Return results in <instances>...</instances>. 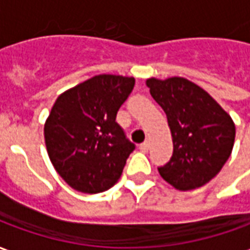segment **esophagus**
I'll return each instance as SVG.
<instances>
[{"label":"esophagus","mask_w":250,"mask_h":250,"mask_svg":"<svg viewBox=\"0 0 250 250\" xmlns=\"http://www.w3.org/2000/svg\"><path fill=\"white\" fill-rule=\"evenodd\" d=\"M139 148H141L143 152H147V151H148V148H150V142H148V141L143 142L141 146H139Z\"/></svg>","instance_id":"1"}]
</instances>
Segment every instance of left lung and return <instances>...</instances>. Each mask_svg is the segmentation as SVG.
Wrapping results in <instances>:
<instances>
[{
    "label": "left lung",
    "mask_w": 250,
    "mask_h": 250,
    "mask_svg": "<svg viewBox=\"0 0 250 250\" xmlns=\"http://www.w3.org/2000/svg\"><path fill=\"white\" fill-rule=\"evenodd\" d=\"M165 111L173 136V157L158 171L177 190L201 188L220 173L236 138L230 115L205 89L185 77L147 79Z\"/></svg>",
    "instance_id": "1"
}]
</instances>
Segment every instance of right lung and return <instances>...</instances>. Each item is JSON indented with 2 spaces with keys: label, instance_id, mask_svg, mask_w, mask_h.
<instances>
[{
  "label": "right lung",
  "instance_id": "1",
  "mask_svg": "<svg viewBox=\"0 0 250 250\" xmlns=\"http://www.w3.org/2000/svg\"><path fill=\"white\" fill-rule=\"evenodd\" d=\"M134 85V77L98 75L56 99L44 138L53 167L72 188L102 193L120 178L135 145L116 123V114Z\"/></svg>",
  "mask_w": 250,
  "mask_h": 250
}]
</instances>
